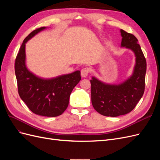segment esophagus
I'll list each match as a JSON object with an SVG mask.
<instances>
[{
  "instance_id": "esophagus-1",
  "label": "esophagus",
  "mask_w": 160,
  "mask_h": 160,
  "mask_svg": "<svg viewBox=\"0 0 160 160\" xmlns=\"http://www.w3.org/2000/svg\"><path fill=\"white\" fill-rule=\"evenodd\" d=\"M89 72V69L88 68V67H84V68L82 69L81 71V74L83 77H86L88 75Z\"/></svg>"
}]
</instances>
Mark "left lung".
Returning a JSON list of instances; mask_svg holds the SVG:
<instances>
[{
  "label": "left lung",
  "mask_w": 160,
  "mask_h": 160,
  "mask_svg": "<svg viewBox=\"0 0 160 160\" xmlns=\"http://www.w3.org/2000/svg\"><path fill=\"white\" fill-rule=\"evenodd\" d=\"M122 47L132 50L135 57L133 75L119 85L105 84L95 77L90 80L91 102L94 109L105 116L118 117L131 112L141 99L145 90L146 60L133 35L121 29Z\"/></svg>",
  "instance_id": "left-lung-1"
}]
</instances>
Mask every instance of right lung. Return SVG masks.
I'll use <instances>...</instances> for the list:
<instances>
[{
	"mask_svg": "<svg viewBox=\"0 0 160 160\" xmlns=\"http://www.w3.org/2000/svg\"><path fill=\"white\" fill-rule=\"evenodd\" d=\"M45 27L32 31L23 41L14 63L18 92L32 112L46 117L61 115L68 107L69 98L80 81L81 72L75 71L51 79H43L33 75L25 65V43Z\"/></svg>",
	"mask_w": 160,
	"mask_h": 160,
	"instance_id": "1",
	"label": "right lung"
}]
</instances>
